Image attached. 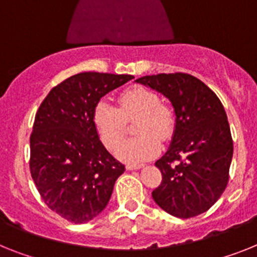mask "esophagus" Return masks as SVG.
Masks as SVG:
<instances>
[{
	"instance_id": "esophagus-1",
	"label": "esophagus",
	"mask_w": 257,
	"mask_h": 257,
	"mask_svg": "<svg viewBox=\"0 0 257 257\" xmlns=\"http://www.w3.org/2000/svg\"><path fill=\"white\" fill-rule=\"evenodd\" d=\"M144 167V165H132V163H129V165H126V170H140Z\"/></svg>"
}]
</instances>
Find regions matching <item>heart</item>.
<instances>
[{
	"mask_svg": "<svg viewBox=\"0 0 257 257\" xmlns=\"http://www.w3.org/2000/svg\"><path fill=\"white\" fill-rule=\"evenodd\" d=\"M118 108L100 100L92 112V122L99 137L108 150H115L124 139L126 122L139 117L135 133L126 140L116 155L124 162L139 163L154 158L161 150V141L169 140L174 132L175 117L167 104L159 100L153 90L141 86L129 87L118 95Z\"/></svg>",
	"mask_w": 257,
	"mask_h": 257,
	"instance_id": "1",
	"label": "heart"
}]
</instances>
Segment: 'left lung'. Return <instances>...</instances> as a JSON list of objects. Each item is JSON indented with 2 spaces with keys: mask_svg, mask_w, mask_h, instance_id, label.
<instances>
[{
  "mask_svg": "<svg viewBox=\"0 0 257 257\" xmlns=\"http://www.w3.org/2000/svg\"><path fill=\"white\" fill-rule=\"evenodd\" d=\"M136 82L161 92L175 112L169 150L155 162L162 183L153 191L154 201L178 218L206 212L225 191L232 159L231 132L221 100L204 82L185 73L145 75Z\"/></svg>",
  "mask_w": 257,
  "mask_h": 257,
  "instance_id": "1",
  "label": "left lung"
}]
</instances>
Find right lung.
Here are the masks:
<instances>
[{
	"label": "right lung",
	"instance_id": "1",
	"mask_svg": "<svg viewBox=\"0 0 257 257\" xmlns=\"http://www.w3.org/2000/svg\"><path fill=\"white\" fill-rule=\"evenodd\" d=\"M135 78L85 72L53 87L35 116L30 137V171L51 210L73 223L102 213L125 171L99 140L92 112L109 91Z\"/></svg>",
	"mask_w": 257,
	"mask_h": 257
}]
</instances>
